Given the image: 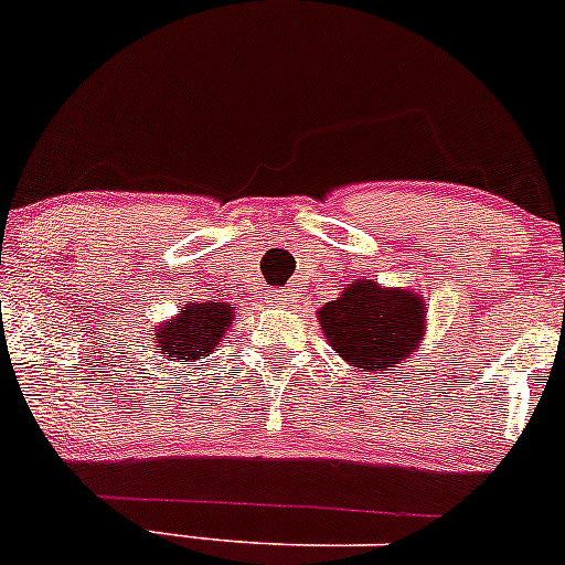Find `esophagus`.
Returning <instances> with one entry per match:
<instances>
[{
    "instance_id": "34e87169",
    "label": "esophagus",
    "mask_w": 565,
    "mask_h": 565,
    "mask_svg": "<svg viewBox=\"0 0 565 565\" xmlns=\"http://www.w3.org/2000/svg\"><path fill=\"white\" fill-rule=\"evenodd\" d=\"M268 297H270V300H276V302H287L289 300V295L284 289H274Z\"/></svg>"
}]
</instances>
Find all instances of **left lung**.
<instances>
[{
    "mask_svg": "<svg viewBox=\"0 0 565 565\" xmlns=\"http://www.w3.org/2000/svg\"><path fill=\"white\" fill-rule=\"evenodd\" d=\"M318 323L329 348L350 365L392 371L418 350L426 331V305L418 291L384 289L373 278H358L318 310Z\"/></svg>",
    "mask_w": 565,
    "mask_h": 565,
    "instance_id": "1",
    "label": "left lung"
}]
</instances>
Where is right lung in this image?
<instances>
[{"label":"right lung","mask_w":565,"mask_h":565,"mask_svg":"<svg viewBox=\"0 0 565 565\" xmlns=\"http://www.w3.org/2000/svg\"><path fill=\"white\" fill-rule=\"evenodd\" d=\"M234 321L226 302H189L171 321L154 329V344L173 363H196L207 358L226 337Z\"/></svg>","instance_id":"add662e5"}]
</instances>
